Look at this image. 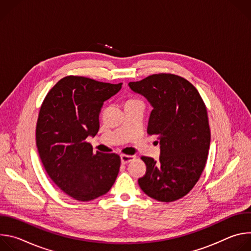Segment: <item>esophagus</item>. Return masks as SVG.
Wrapping results in <instances>:
<instances>
[{
  "instance_id": "esophagus-1",
  "label": "esophagus",
  "mask_w": 251,
  "mask_h": 251,
  "mask_svg": "<svg viewBox=\"0 0 251 251\" xmlns=\"http://www.w3.org/2000/svg\"><path fill=\"white\" fill-rule=\"evenodd\" d=\"M120 157H121L122 164H128L136 158L135 155H124V154H122Z\"/></svg>"
}]
</instances>
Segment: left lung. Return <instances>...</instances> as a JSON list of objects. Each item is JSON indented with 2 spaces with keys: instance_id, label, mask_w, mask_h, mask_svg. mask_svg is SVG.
<instances>
[{
  "instance_id": "8db88e82",
  "label": "left lung",
  "mask_w": 251,
  "mask_h": 251,
  "mask_svg": "<svg viewBox=\"0 0 251 251\" xmlns=\"http://www.w3.org/2000/svg\"><path fill=\"white\" fill-rule=\"evenodd\" d=\"M128 85L153 107L148 133L158 136L161 146L158 161L141 158L147 171L139 186L159 201H176L195 187L206 163L210 130L205 105L192 83L175 75H153Z\"/></svg>"
}]
</instances>
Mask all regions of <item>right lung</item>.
<instances>
[{"label": "right lung", "mask_w": 251, "mask_h": 251, "mask_svg": "<svg viewBox=\"0 0 251 251\" xmlns=\"http://www.w3.org/2000/svg\"><path fill=\"white\" fill-rule=\"evenodd\" d=\"M121 87L70 75L50 90L41 107L35 129L40 158L53 183L76 201L107 194L118 176L120 157L93 153L86 139L99 130L103 103Z\"/></svg>", "instance_id": "obj_1"}]
</instances>
